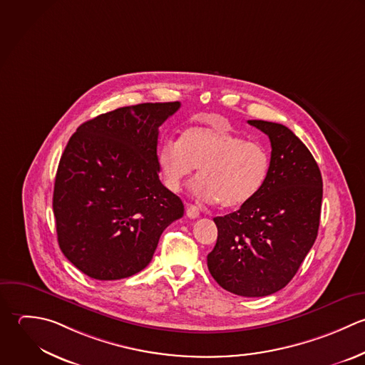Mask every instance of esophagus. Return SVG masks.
Segmentation results:
<instances>
[{"label": "esophagus", "mask_w": 365, "mask_h": 365, "mask_svg": "<svg viewBox=\"0 0 365 365\" xmlns=\"http://www.w3.org/2000/svg\"><path fill=\"white\" fill-rule=\"evenodd\" d=\"M199 215H200V210H199L197 206L190 205V203L186 205V216H187V217L196 219V217H199Z\"/></svg>", "instance_id": "esophagus-1"}]
</instances>
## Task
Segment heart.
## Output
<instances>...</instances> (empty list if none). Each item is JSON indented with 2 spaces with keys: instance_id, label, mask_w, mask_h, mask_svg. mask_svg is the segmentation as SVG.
Here are the masks:
<instances>
[{
  "instance_id": "heart-1",
  "label": "heart",
  "mask_w": 365,
  "mask_h": 365,
  "mask_svg": "<svg viewBox=\"0 0 365 365\" xmlns=\"http://www.w3.org/2000/svg\"><path fill=\"white\" fill-rule=\"evenodd\" d=\"M158 163L172 192H179L197 169L193 192L226 209L245 206L256 197L270 172V155L263 145L220 126H190L178 142L165 140Z\"/></svg>"
}]
</instances>
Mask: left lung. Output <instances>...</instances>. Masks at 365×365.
Wrapping results in <instances>:
<instances>
[{"instance_id": "1", "label": "left lung", "mask_w": 365, "mask_h": 365, "mask_svg": "<svg viewBox=\"0 0 365 365\" xmlns=\"http://www.w3.org/2000/svg\"><path fill=\"white\" fill-rule=\"evenodd\" d=\"M249 123L270 139V172L256 197L213 219L217 242L207 267L225 290L264 297L290 283L316 242L323 179L312 152L287 126Z\"/></svg>"}]
</instances>
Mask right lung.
Wrapping results in <instances>:
<instances>
[{"instance_id": "right-lung-1", "label": "right lung", "mask_w": 365, "mask_h": 365, "mask_svg": "<svg viewBox=\"0 0 365 365\" xmlns=\"http://www.w3.org/2000/svg\"><path fill=\"white\" fill-rule=\"evenodd\" d=\"M180 102L118 108L82 123L58 165L52 207L63 256L95 280L143 270L160 235L183 216L159 180V126Z\"/></svg>"}]
</instances>
